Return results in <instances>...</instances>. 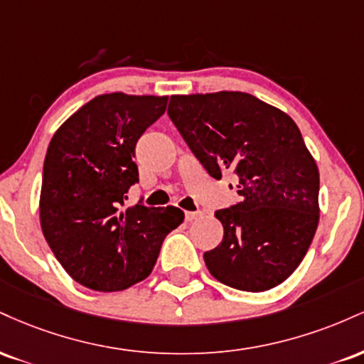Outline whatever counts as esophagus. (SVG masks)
Wrapping results in <instances>:
<instances>
[{
  "instance_id": "1",
  "label": "esophagus",
  "mask_w": 364,
  "mask_h": 364,
  "mask_svg": "<svg viewBox=\"0 0 364 364\" xmlns=\"http://www.w3.org/2000/svg\"><path fill=\"white\" fill-rule=\"evenodd\" d=\"M200 215H202V212H200V210H196V212H185V220H186V223H191V220L198 219Z\"/></svg>"
}]
</instances>
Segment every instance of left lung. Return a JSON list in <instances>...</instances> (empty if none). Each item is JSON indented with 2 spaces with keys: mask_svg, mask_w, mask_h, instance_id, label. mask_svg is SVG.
I'll return each mask as SVG.
<instances>
[{
  "mask_svg": "<svg viewBox=\"0 0 364 364\" xmlns=\"http://www.w3.org/2000/svg\"><path fill=\"white\" fill-rule=\"evenodd\" d=\"M168 114L212 178L236 174L240 202L215 212L224 237L203 255L208 272L240 291L279 286L318 225V168L299 128L245 92L173 95Z\"/></svg>",
  "mask_w": 364,
  "mask_h": 364,
  "instance_id": "1",
  "label": "left lung"
}]
</instances>
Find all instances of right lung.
I'll use <instances>...</instances> for the list:
<instances>
[{"mask_svg": "<svg viewBox=\"0 0 364 364\" xmlns=\"http://www.w3.org/2000/svg\"><path fill=\"white\" fill-rule=\"evenodd\" d=\"M168 97L121 92L92 99L54 133L44 159L41 228L73 281L123 291L152 272L164 237L185 214L176 207L123 210L139 183L136 141L164 114Z\"/></svg>", "mask_w": 364, "mask_h": 364, "instance_id": "1", "label": "right lung"}]
</instances>
